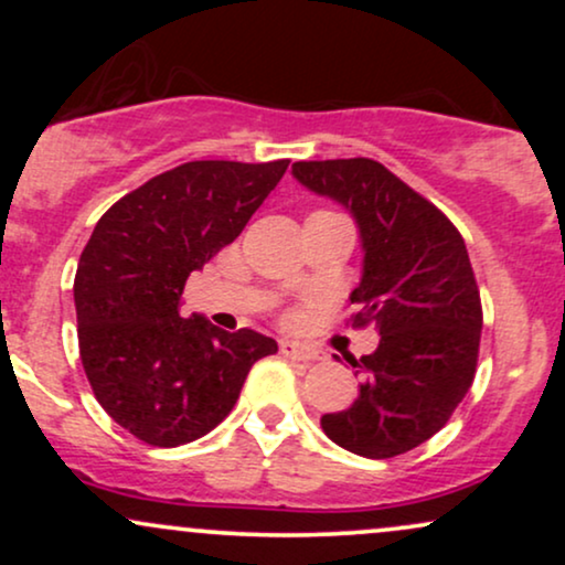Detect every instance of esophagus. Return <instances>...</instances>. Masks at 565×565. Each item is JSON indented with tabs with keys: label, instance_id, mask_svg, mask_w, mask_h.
Wrapping results in <instances>:
<instances>
[{
	"label": "esophagus",
	"instance_id": "34e87169",
	"mask_svg": "<svg viewBox=\"0 0 565 565\" xmlns=\"http://www.w3.org/2000/svg\"><path fill=\"white\" fill-rule=\"evenodd\" d=\"M281 353L291 361H305V364H310V361L319 359V353H316V350L302 348V345H297V342H289V340L281 342Z\"/></svg>",
	"mask_w": 565,
	"mask_h": 565
}]
</instances>
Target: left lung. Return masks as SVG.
Listing matches in <instances>:
<instances>
[{"instance_id":"left-lung-1","label":"left lung","mask_w":565,"mask_h":565,"mask_svg":"<svg viewBox=\"0 0 565 565\" xmlns=\"http://www.w3.org/2000/svg\"><path fill=\"white\" fill-rule=\"evenodd\" d=\"M291 172L353 212L364 276L350 295L353 329L374 323L380 345L350 359L364 374L345 412L321 427L342 449L391 459L451 419L476 380L483 308L462 233L374 159L295 161Z\"/></svg>"}]
</instances>
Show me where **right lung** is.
<instances>
[{"instance_id":"add662e5","label":"right lung","mask_w":565,"mask_h":565,"mask_svg":"<svg viewBox=\"0 0 565 565\" xmlns=\"http://www.w3.org/2000/svg\"><path fill=\"white\" fill-rule=\"evenodd\" d=\"M287 167L185 161L97 220L74 278L82 366L97 404L142 444L172 449L206 436L231 414L252 364L278 350L252 329L183 319L180 297Z\"/></svg>"}]
</instances>
